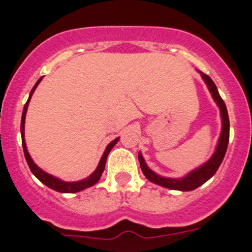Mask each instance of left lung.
Here are the masks:
<instances>
[{
	"label": "left lung",
	"mask_w": 252,
	"mask_h": 252,
	"mask_svg": "<svg viewBox=\"0 0 252 252\" xmlns=\"http://www.w3.org/2000/svg\"><path fill=\"white\" fill-rule=\"evenodd\" d=\"M201 75L202 78H204L205 83L207 84L213 98H215V101L217 102V105L220 106V116H222V122H223L222 133H220V140H218V145H217V149H216L215 155L211 157V159L207 162V163H205L204 166L200 167V168L196 169V171L188 174L187 177H184L183 179H171V178H163L155 174L154 172L146 166L141 154H139V162H140L142 173L145 174V177H146L150 182L155 183V184H158L161 185V187L168 188V189L180 190V191H190V190L196 189V188H199L200 185H202L204 183L207 182V180L210 179L216 172H217L218 167L220 166L223 158H224V155L225 152H227L228 142H229V118H228L227 107H225L224 101L222 100V97H220V94H218V90L217 88H216L212 79L208 77L207 74H204V73H201Z\"/></svg>",
	"instance_id": "1"
}]
</instances>
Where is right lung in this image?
I'll return each mask as SVG.
<instances>
[{"label": "right lung", "mask_w": 252, "mask_h": 252, "mask_svg": "<svg viewBox=\"0 0 252 252\" xmlns=\"http://www.w3.org/2000/svg\"><path fill=\"white\" fill-rule=\"evenodd\" d=\"M42 78H40L39 80H37V83L35 84L34 88L32 89V91H30V96L29 98H28L27 103H25L24 106V110H23V114H22V123H20V133H22V145H23V150H24V156H25V159H27L28 162V166H29L30 171H32V173L35 175V177L37 178V179L40 180L41 183H44L45 185L48 188H51V189L56 190V191H60V192H77V191H81V190L86 189V188L89 187H93L94 184H96V183L100 180L101 175L103 173V169H105V166H106V159H107V156L108 154H110V151L112 150V147L114 146V145L117 144L119 140V138L114 139L113 141L110 142V145H108L107 147H106L105 152H103L102 155V158H101L100 163H98L97 168H96V171L94 172L93 174L90 175V177L88 178V179H83L80 180V182H73V183H67V182H62V180L57 179V178L52 177V175L47 174L46 172H44L42 169H40L39 167L36 166V164L32 162V157H30L29 152H28L27 150V145H25V140H24V123H25V114H27V110H28V106H29V101L30 98H32V93L35 91V89H36V86L39 85V83L41 81Z\"/></svg>", "instance_id": "1"}]
</instances>
